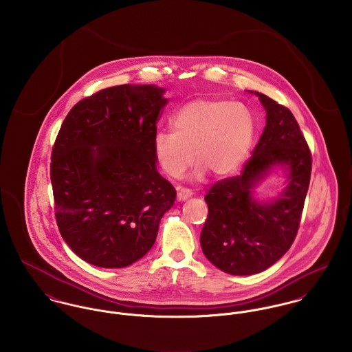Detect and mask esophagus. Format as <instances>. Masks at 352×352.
I'll return each instance as SVG.
<instances>
[{
    "label": "esophagus",
    "mask_w": 352,
    "mask_h": 352,
    "mask_svg": "<svg viewBox=\"0 0 352 352\" xmlns=\"http://www.w3.org/2000/svg\"><path fill=\"white\" fill-rule=\"evenodd\" d=\"M192 197V191L188 190V188H184V187H177V198L180 201H186L188 198Z\"/></svg>",
    "instance_id": "obj_1"
}]
</instances>
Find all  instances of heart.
<instances>
[{
    "mask_svg": "<svg viewBox=\"0 0 352 352\" xmlns=\"http://www.w3.org/2000/svg\"><path fill=\"white\" fill-rule=\"evenodd\" d=\"M172 131H158L153 151L161 169L179 177L194 161V176L211 172L223 177L236 172L250 154L256 126L251 111L240 104L198 99L180 107L170 118Z\"/></svg>",
    "mask_w": 352,
    "mask_h": 352,
    "instance_id": "heart-1",
    "label": "heart"
}]
</instances>
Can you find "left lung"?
I'll list each match as a JSON object with an SVG mask.
<instances>
[{
	"label": "left lung",
	"instance_id": "1",
	"mask_svg": "<svg viewBox=\"0 0 352 352\" xmlns=\"http://www.w3.org/2000/svg\"><path fill=\"white\" fill-rule=\"evenodd\" d=\"M267 124L241 175L217 182L204 197L208 215L201 229L204 256L230 275L258 274L290 250L301 222L311 173V153L292 111L254 92ZM287 172L288 186L272 201L252 197L274 168Z\"/></svg>",
	"mask_w": 352,
	"mask_h": 352
}]
</instances>
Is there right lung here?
I'll return each mask as SVG.
<instances>
[{
	"instance_id": "1",
	"label": "right lung",
	"mask_w": 352,
	"mask_h": 352,
	"mask_svg": "<svg viewBox=\"0 0 352 352\" xmlns=\"http://www.w3.org/2000/svg\"><path fill=\"white\" fill-rule=\"evenodd\" d=\"M164 92L130 84L101 89L60 126L50 166L56 225L89 264L123 268L144 257L175 203L153 151Z\"/></svg>"
}]
</instances>
